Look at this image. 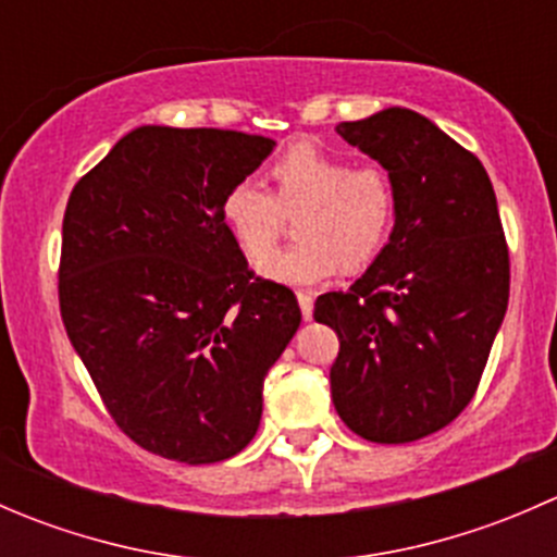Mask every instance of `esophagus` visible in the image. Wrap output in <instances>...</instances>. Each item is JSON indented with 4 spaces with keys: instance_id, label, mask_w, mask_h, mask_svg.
Wrapping results in <instances>:
<instances>
[{
    "instance_id": "obj_1",
    "label": "esophagus",
    "mask_w": 557,
    "mask_h": 557,
    "mask_svg": "<svg viewBox=\"0 0 557 557\" xmlns=\"http://www.w3.org/2000/svg\"><path fill=\"white\" fill-rule=\"evenodd\" d=\"M312 294H307V290H299V307H301V318L305 320H312Z\"/></svg>"
}]
</instances>
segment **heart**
<instances>
[{
  "label": "heart",
  "mask_w": 557,
  "mask_h": 557,
  "mask_svg": "<svg viewBox=\"0 0 557 557\" xmlns=\"http://www.w3.org/2000/svg\"><path fill=\"white\" fill-rule=\"evenodd\" d=\"M272 194L243 180L223 196L221 218L243 256L260 263L278 242L284 215L300 212V243L263 260L261 274L283 285H318L342 267H369L391 239L398 196L380 164H358L314 143H299L269 164Z\"/></svg>",
  "instance_id": "heart-1"
}]
</instances>
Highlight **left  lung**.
<instances>
[{"label": "left lung", "mask_w": 557, "mask_h": 557, "mask_svg": "<svg viewBox=\"0 0 557 557\" xmlns=\"http://www.w3.org/2000/svg\"><path fill=\"white\" fill-rule=\"evenodd\" d=\"M383 164L398 196L385 250L314 301L339 336L331 398L352 434L404 445L474 398L509 301V250L491 177L429 117L387 107L336 126Z\"/></svg>", "instance_id": "1"}]
</instances>
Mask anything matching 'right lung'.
Segmentation results:
<instances>
[{"label": "right lung", "instance_id": "1", "mask_svg": "<svg viewBox=\"0 0 557 557\" xmlns=\"http://www.w3.org/2000/svg\"><path fill=\"white\" fill-rule=\"evenodd\" d=\"M272 148L226 128L139 126L66 201V336L117 429L161 458L245 450L263 377L301 323L294 290L256 277L221 218L228 188Z\"/></svg>", "mask_w": 557, "mask_h": 557}]
</instances>
